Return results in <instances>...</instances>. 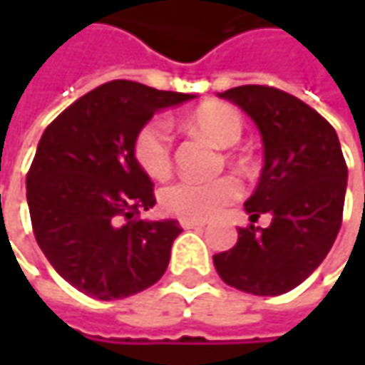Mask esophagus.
Instances as JSON below:
<instances>
[{
    "label": "esophagus",
    "instance_id": "esophagus-1",
    "mask_svg": "<svg viewBox=\"0 0 365 365\" xmlns=\"http://www.w3.org/2000/svg\"><path fill=\"white\" fill-rule=\"evenodd\" d=\"M180 224H182L183 230H202L205 228L202 222H194V220H182Z\"/></svg>",
    "mask_w": 365,
    "mask_h": 365
}]
</instances>
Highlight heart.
I'll return each mask as SVG.
<instances>
[{"label":"heart","instance_id":"b5f03b06","mask_svg":"<svg viewBox=\"0 0 365 365\" xmlns=\"http://www.w3.org/2000/svg\"><path fill=\"white\" fill-rule=\"evenodd\" d=\"M185 124L211 139L220 148H232L243 135V118L228 103L209 101L198 106L185 120ZM135 158L139 167L152 178L163 180L171 171V135L163 120L145 124L135 139ZM241 194L239 183L232 178H220L213 182L180 180L160 190V207L182 220L205 222L222 213Z\"/></svg>","mask_w":365,"mask_h":365}]
</instances>
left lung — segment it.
Wrapping results in <instances>:
<instances>
[{"label":"left lung","instance_id":"left-lung-1","mask_svg":"<svg viewBox=\"0 0 365 365\" xmlns=\"http://www.w3.org/2000/svg\"><path fill=\"white\" fill-rule=\"evenodd\" d=\"M245 111L259 130L264 167L245 211L270 226L239 230L232 250L213 255L224 283L254 296L298 287L328 255L342 222L346 165L336 130L304 101L270 86L217 95Z\"/></svg>","mask_w":365,"mask_h":365}]
</instances>
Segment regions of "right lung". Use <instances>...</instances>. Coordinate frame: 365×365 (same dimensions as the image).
<instances>
[{
  "label": "right lung",
  "instance_id": "1",
  "mask_svg": "<svg viewBox=\"0 0 365 365\" xmlns=\"http://www.w3.org/2000/svg\"><path fill=\"white\" fill-rule=\"evenodd\" d=\"M194 95L113 80L63 111L41 135L27 175V205L39 250L76 289L118 300L167 270L178 220L139 217L156 205L135 139L156 111Z\"/></svg>",
  "mask_w": 365,
  "mask_h": 365
}]
</instances>
